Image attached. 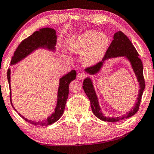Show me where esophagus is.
Segmentation results:
<instances>
[{
	"instance_id": "esophagus-1",
	"label": "esophagus",
	"mask_w": 154,
	"mask_h": 154,
	"mask_svg": "<svg viewBox=\"0 0 154 154\" xmlns=\"http://www.w3.org/2000/svg\"><path fill=\"white\" fill-rule=\"evenodd\" d=\"M86 75L85 74V73H84V72H79V73H78V75H77V78L79 80H83L84 78L86 77Z\"/></svg>"
}]
</instances>
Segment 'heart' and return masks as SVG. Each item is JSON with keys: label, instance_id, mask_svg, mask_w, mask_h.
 I'll return each mask as SVG.
<instances>
[{"label": "heart", "instance_id": "obj_1", "mask_svg": "<svg viewBox=\"0 0 154 154\" xmlns=\"http://www.w3.org/2000/svg\"><path fill=\"white\" fill-rule=\"evenodd\" d=\"M109 40L105 33L88 31L75 38L68 45L72 52L82 55L84 66H91L103 59L109 46Z\"/></svg>", "mask_w": 154, "mask_h": 154}]
</instances>
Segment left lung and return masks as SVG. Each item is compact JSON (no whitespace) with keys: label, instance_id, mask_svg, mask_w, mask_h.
I'll return each instance as SVG.
<instances>
[{"label":"left lung","instance_id":"left-lung-1","mask_svg":"<svg viewBox=\"0 0 154 154\" xmlns=\"http://www.w3.org/2000/svg\"><path fill=\"white\" fill-rule=\"evenodd\" d=\"M117 57H124L128 60L131 63L132 69L135 73V77H137V82H139L140 89L139 93H138V97L136 100L135 106L131 111L122 116H116V117H109V116H105L99 105L98 96H97L96 91L94 89L91 78L90 77L85 78L83 82V86H82L84 92H85L91 102V107L93 113L99 119L104 121H108V122H116V121L123 120L124 119L131 117L136 114V112L139 109L142 94L145 88L142 60L139 58V54H138L135 47L133 46V43L131 42L128 38L121 31H118L116 33H114L113 40H112L110 46L106 51L103 60L94 66L86 68L85 72L91 75L98 74L103 67L105 60L110 59V58Z\"/></svg>","mask_w":154,"mask_h":154}]
</instances>
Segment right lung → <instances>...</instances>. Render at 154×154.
<instances>
[{"label": "right lung", "instance_id": "right-lung-1", "mask_svg": "<svg viewBox=\"0 0 154 154\" xmlns=\"http://www.w3.org/2000/svg\"><path fill=\"white\" fill-rule=\"evenodd\" d=\"M56 40H57V36H56V31L54 29H51V28H44V29H40L39 31L34 32L29 38L23 40L17 47L16 51L14 53V56L12 58L10 66H14V65L17 64V63L27 57L28 56L37 49H44L55 52ZM7 75L10 90V102H11L12 106L13 107L11 97V88H10V75H11V70L10 69H8ZM76 75V71L71 70L68 74L65 75L60 78L56 106L54 111L50 114V116L47 117V119L37 122V121L29 120L21 115L20 113H18L19 116L22 117L25 121L35 125H47L55 123L56 121L59 119L62 114H63L66 103L68 97L69 84L71 82L75 79ZM14 109L17 111V109L14 107Z\"/></svg>", "mask_w": 154, "mask_h": 154}]
</instances>
